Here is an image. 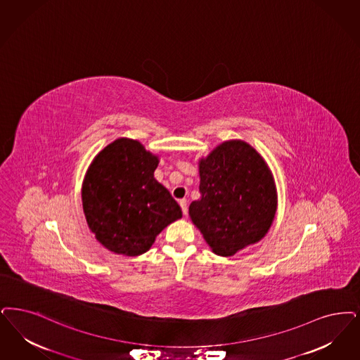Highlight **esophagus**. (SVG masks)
<instances>
[{
	"label": "esophagus",
	"mask_w": 360,
	"mask_h": 360,
	"mask_svg": "<svg viewBox=\"0 0 360 360\" xmlns=\"http://www.w3.org/2000/svg\"><path fill=\"white\" fill-rule=\"evenodd\" d=\"M179 205H181V207H182V212H184V214L187 216V201L186 200H181L179 201Z\"/></svg>",
	"instance_id": "1"
}]
</instances>
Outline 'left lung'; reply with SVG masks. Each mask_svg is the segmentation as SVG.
Wrapping results in <instances>:
<instances>
[{
  "instance_id": "1",
  "label": "left lung",
  "mask_w": 360,
  "mask_h": 360,
  "mask_svg": "<svg viewBox=\"0 0 360 360\" xmlns=\"http://www.w3.org/2000/svg\"><path fill=\"white\" fill-rule=\"evenodd\" d=\"M201 198L188 216L212 250L231 257L268 233L277 209L274 175L244 141H226L200 160Z\"/></svg>"
}]
</instances>
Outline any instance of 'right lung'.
Returning <instances> with one entry per match:
<instances>
[{
  "label": "right lung",
  "mask_w": 360,
  "mask_h": 360,
  "mask_svg": "<svg viewBox=\"0 0 360 360\" xmlns=\"http://www.w3.org/2000/svg\"><path fill=\"white\" fill-rule=\"evenodd\" d=\"M159 158L143 144L119 138L86 170L82 201L86 224L108 250L139 256L167 225L182 217L169 190L154 178Z\"/></svg>",
  "instance_id": "obj_1"
}]
</instances>
